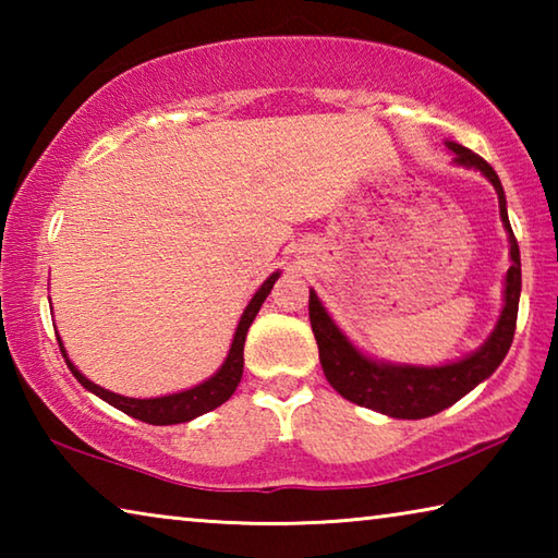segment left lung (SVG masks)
Instances as JSON below:
<instances>
[{"instance_id": "left-lung-1", "label": "left lung", "mask_w": 558, "mask_h": 558, "mask_svg": "<svg viewBox=\"0 0 558 558\" xmlns=\"http://www.w3.org/2000/svg\"><path fill=\"white\" fill-rule=\"evenodd\" d=\"M448 149L456 153V162L462 167H475L493 182L499 216L509 233V256L512 266L507 270L505 280V307L497 319L495 332L489 335L487 342L468 356L458 359L452 364L442 366H411V364H386L374 362L364 356L359 349L342 335L332 317L327 315L323 302L310 290V325L317 339L319 364L327 376L329 386L337 393H342L347 401L356 405H366L379 413L391 415V418H428L433 413L448 409L462 396L470 393L480 381L502 364L509 347L514 339L517 327V310H519V292H522V263H519V245L512 233V226L507 219V199L502 182L493 167L483 157L462 147L458 143H446Z\"/></svg>"}]
</instances>
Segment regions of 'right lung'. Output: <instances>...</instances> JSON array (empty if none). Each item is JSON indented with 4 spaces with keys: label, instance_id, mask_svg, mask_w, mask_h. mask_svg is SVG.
Returning <instances> with one entry per match:
<instances>
[{
    "label": "right lung",
    "instance_id": "add662e5",
    "mask_svg": "<svg viewBox=\"0 0 558 558\" xmlns=\"http://www.w3.org/2000/svg\"><path fill=\"white\" fill-rule=\"evenodd\" d=\"M278 276H280V272H272V276L258 288L256 295L251 298L248 307L243 310L241 323H239V327H235V335H233V342H231V349H229V356H226V362L221 364V369L216 372L211 379H206L204 384L194 386V389L179 391V393L159 396V399H128V396L112 393L108 389H102V386L88 381L86 376H83L78 369H75L71 359L65 356V349L61 344V337H56V339H59V347H61V354L65 359V364H69V369L73 372V376H75V379H78V384L83 386V389H88L90 393L100 396L102 401H108L110 405H116L118 411L132 415V418L149 423V426H174V423H186V421L196 418V415L214 411L216 405H221L223 401L231 399V393L235 391V386H239L241 376H243V344H245V335H248V327H251L253 319H256L258 310L263 305V300L270 295V290H272V286H276Z\"/></svg>",
    "mask_w": 558,
    "mask_h": 558
}]
</instances>
